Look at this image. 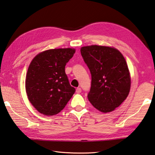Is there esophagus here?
Instances as JSON below:
<instances>
[{"mask_svg":"<svg viewBox=\"0 0 155 155\" xmlns=\"http://www.w3.org/2000/svg\"><path fill=\"white\" fill-rule=\"evenodd\" d=\"M76 92H77V94H80V93L81 92V89L80 88V87H78V88L76 89Z\"/></svg>","mask_w":155,"mask_h":155,"instance_id":"1","label":"esophagus"}]
</instances>
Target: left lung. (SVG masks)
Segmentation results:
<instances>
[{"label":"left lung","instance_id":"8db88e82","mask_svg":"<svg viewBox=\"0 0 155 155\" xmlns=\"http://www.w3.org/2000/svg\"><path fill=\"white\" fill-rule=\"evenodd\" d=\"M91 74L87 97L102 112H110L124 102L130 91L131 78L124 57L113 47L91 45L81 49Z\"/></svg>","mask_w":155,"mask_h":155}]
</instances>
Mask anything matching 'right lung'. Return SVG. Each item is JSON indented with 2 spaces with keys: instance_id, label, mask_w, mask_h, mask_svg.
Here are the masks:
<instances>
[{
  "instance_id": "1",
  "label": "right lung",
  "mask_w": 155,
  "mask_h": 155,
  "mask_svg": "<svg viewBox=\"0 0 155 155\" xmlns=\"http://www.w3.org/2000/svg\"><path fill=\"white\" fill-rule=\"evenodd\" d=\"M74 49H49L31 61L26 78V90L30 103L40 112L53 116L64 108L75 92L65 72L66 63Z\"/></svg>"
}]
</instances>
